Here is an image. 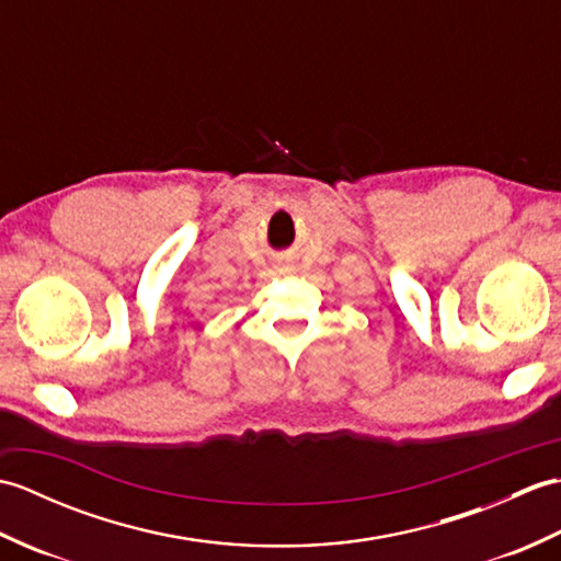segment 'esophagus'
Listing matches in <instances>:
<instances>
[{
	"mask_svg": "<svg viewBox=\"0 0 561 561\" xmlns=\"http://www.w3.org/2000/svg\"><path fill=\"white\" fill-rule=\"evenodd\" d=\"M291 270V265H289V257H284L282 262H279V272H289Z\"/></svg>",
	"mask_w": 561,
	"mask_h": 561,
	"instance_id": "obj_1",
	"label": "esophagus"
}]
</instances>
